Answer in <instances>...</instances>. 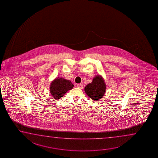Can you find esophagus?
Instances as JSON below:
<instances>
[{
	"mask_svg": "<svg viewBox=\"0 0 158 158\" xmlns=\"http://www.w3.org/2000/svg\"><path fill=\"white\" fill-rule=\"evenodd\" d=\"M77 87L78 88L82 89H83V87H84V85H83V84H77Z\"/></svg>",
	"mask_w": 158,
	"mask_h": 158,
	"instance_id": "34e87169",
	"label": "esophagus"
}]
</instances>
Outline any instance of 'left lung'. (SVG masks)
Masks as SVG:
<instances>
[{
  "label": "left lung",
  "mask_w": 158,
  "mask_h": 158,
  "mask_svg": "<svg viewBox=\"0 0 158 158\" xmlns=\"http://www.w3.org/2000/svg\"><path fill=\"white\" fill-rule=\"evenodd\" d=\"M106 91V84L102 76L97 75L93 78L91 83L87 84L85 87L87 95L91 99L97 101L102 98Z\"/></svg>",
  "instance_id": "1"
}]
</instances>
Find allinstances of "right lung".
<instances>
[{
  "label": "right lung",
  "instance_id": "1",
  "mask_svg": "<svg viewBox=\"0 0 158 158\" xmlns=\"http://www.w3.org/2000/svg\"><path fill=\"white\" fill-rule=\"evenodd\" d=\"M74 85L69 80L63 78H55L50 85V92L54 99L61 98L69 90L73 89Z\"/></svg>",
  "mask_w": 158,
  "mask_h": 158
}]
</instances>
